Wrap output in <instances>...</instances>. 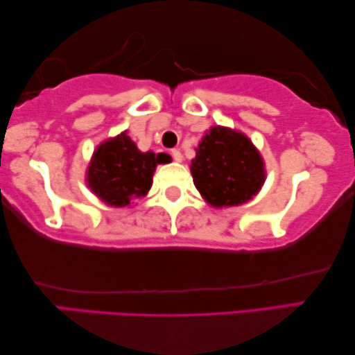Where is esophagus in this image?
<instances>
[{
	"label": "esophagus",
	"instance_id": "esophagus-1",
	"mask_svg": "<svg viewBox=\"0 0 355 355\" xmlns=\"http://www.w3.org/2000/svg\"><path fill=\"white\" fill-rule=\"evenodd\" d=\"M171 157H173L174 162H182V154L179 153L178 149H173V150H171Z\"/></svg>",
	"mask_w": 355,
	"mask_h": 355
}]
</instances>
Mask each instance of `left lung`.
<instances>
[{"instance_id":"1","label":"left lung","mask_w":355,"mask_h":355,"mask_svg":"<svg viewBox=\"0 0 355 355\" xmlns=\"http://www.w3.org/2000/svg\"><path fill=\"white\" fill-rule=\"evenodd\" d=\"M195 150L190 165L193 184L211 206L243 205L263 187V157L243 133L214 125Z\"/></svg>"}]
</instances>
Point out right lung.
<instances>
[{"label":"right lung","mask_w":355,"mask_h":355,"mask_svg":"<svg viewBox=\"0 0 355 355\" xmlns=\"http://www.w3.org/2000/svg\"><path fill=\"white\" fill-rule=\"evenodd\" d=\"M157 164H165V160L153 150L141 153L123 132L94 150L86 182L105 205L130 206L149 191Z\"/></svg>","instance_id":"1"}]
</instances>
